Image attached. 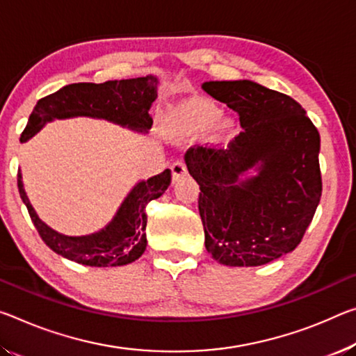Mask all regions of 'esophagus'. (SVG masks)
Listing matches in <instances>:
<instances>
[{
	"instance_id": "esophagus-1",
	"label": "esophagus",
	"mask_w": 356,
	"mask_h": 356,
	"mask_svg": "<svg viewBox=\"0 0 356 356\" xmlns=\"http://www.w3.org/2000/svg\"><path fill=\"white\" fill-rule=\"evenodd\" d=\"M171 172H172V180H179L180 177L187 174V166H185V163L182 160H177L172 163Z\"/></svg>"
}]
</instances>
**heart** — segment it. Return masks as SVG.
I'll return each instance as SVG.
<instances>
[{
	"mask_svg": "<svg viewBox=\"0 0 356 356\" xmlns=\"http://www.w3.org/2000/svg\"><path fill=\"white\" fill-rule=\"evenodd\" d=\"M220 109L207 101H191L184 109V118L193 129H207L218 120ZM217 129L220 133H227L229 129L228 122H218Z\"/></svg>",
	"mask_w": 356,
	"mask_h": 356,
	"instance_id": "b5f03b06",
	"label": "heart"
}]
</instances>
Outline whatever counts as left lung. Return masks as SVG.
I'll return each mask as SVG.
<instances>
[{
  "mask_svg": "<svg viewBox=\"0 0 356 356\" xmlns=\"http://www.w3.org/2000/svg\"><path fill=\"white\" fill-rule=\"evenodd\" d=\"M238 112L244 131L228 149L185 154L200 185L207 252L227 266H261L300 245L321 196L320 134L300 103L252 81L204 82ZM255 167L257 177L242 178Z\"/></svg>",
  "mask_w": 356,
  "mask_h": 356,
  "instance_id": "1",
  "label": "left lung"
}]
</instances>
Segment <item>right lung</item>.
Wrapping results in <instances>:
<instances>
[{"label":"right lung","mask_w":356,"mask_h":356,"mask_svg":"<svg viewBox=\"0 0 356 356\" xmlns=\"http://www.w3.org/2000/svg\"><path fill=\"white\" fill-rule=\"evenodd\" d=\"M156 86L158 79L155 76L107 81L104 83H71L38 101L20 140L25 143L33 138L54 118L71 117L104 118L134 131H147L154 123L149 111L156 99ZM169 184V169L147 180H140L129 191L106 228L88 236H65L47 227L38 217L25 193L22 172L17 174L20 198L25 202L31 222L35 223L42 241L58 255L95 268L123 266L136 261L143 255L147 247L145 206L152 200L160 198Z\"/></svg>","instance_id":"1"}]
</instances>
